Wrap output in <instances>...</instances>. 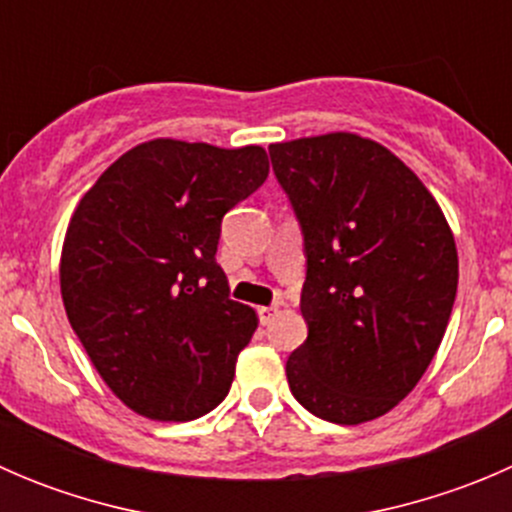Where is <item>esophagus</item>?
I'll return each mask as SVG.
<instances>
[{
	"mask_svg": "<svg viewBox=\"0 0 512 512\" xmlns=\"http://www.w3.org/2000/svg\"><path fill=\"white\" fill-rule=\"evenodd\" d=\"M277 312H280V307H277V304H272V307H260V322L270 324L272 319L277 317Z\"/></svg>",
	"mask_w": 512,
	"mask_h": 512,
	"instance_id": "34e87169",
	"label": "esophagus"
}]
</instances>
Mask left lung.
Segmentation results:
<instances>
[{"label": "left lung", "instance_id": "1", "mask_svg": "<svg viewBox=\"0 0 512 512\" xmlns=\"http://www.w3.org/2000/svg\"><path fill=\"white\" fill-rule=\"evenodd\" d=\"M304 237L307 342L287 359L294 399L356 426L394 409L438 352L458 289L453 232L426 185L354 133L270 146Z\"/></svg>", "mask_w": 512, "mask_h": 512}]
</instances>
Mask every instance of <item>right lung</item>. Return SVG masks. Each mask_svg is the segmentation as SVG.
<instances>
[{"label": "right lung", "instance_id": "1", "mask_svg": "<svg viewBox=\"0 0 512 512\" xmlns=\"http://www.w3.org/2000/svg\"><path fill=\"white\" fill-rule=\"evenodd\" d=\"M270 173L265 148L156 138L103 170L71 215L61 297L108 389L153 421H193L230 391L257 314L215 262L227 210Z\"/></svg>", "mask_w": 512, "mask_h": 512}]
</instances>
